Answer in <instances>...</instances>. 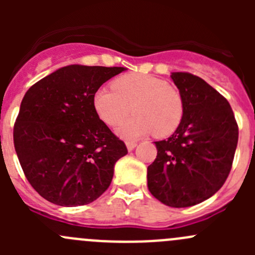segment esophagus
Returning a JSON list of instances; mask_svg holds the SVG:
<instances>
[{
	"label": "esophagus",
	"instance_id": "obj_1",
	"mask_svg": "<svg viewBox=\"0 0 255 255\" xmlns=\"http://www.w3.org/2000/svg\"><path fill=\"white\" fill-rule=\"evenodd\" d=\"M126 145H127L128 150L132 151L133 149H134L135 146H137V143H135V142H127V143H126Z\"/></svg>",
	"mask_w": 255,
	"mask_h": 255
}]
</instances>
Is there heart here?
Listing matches in <instances>:
<instances>
[{
  "mask_svg": "<svg viewBox=\"0 0 255 255\" xmlns=\"http://www.w3.org/2000/svg\"><path fill=\"white\" fill-rule=\"evenodd\" d=\"M113 89L101 87L94 95V109L106 125L118 126L117 134L125 139H138L155 132L158 137L170 135L184 116V104L179 92L158 78L143 74H128L116 79Z\"/></svg>",
  "mask_w": 255,
  "mask_h": 255,
  "instance_id": "obj_1",
  "label": "heart"
}]
</instances>
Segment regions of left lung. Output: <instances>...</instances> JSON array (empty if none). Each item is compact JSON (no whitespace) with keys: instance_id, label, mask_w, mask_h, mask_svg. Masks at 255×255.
<instances>
[{"instance_id":"left-lung-1","label":"left lung","mask_w":255,"mask_h":255,"mask_svg":"<svg viewBox=\"0 0 255 255\" xmlns=\"http://www.w3.org/2000/svg\"><path fill=\"white\" fill-rule=\"evenodd\" d=\"M184 116L168 139L155 143L158 155L148 166V189L170 207H189L210 199L232 168L238 126L227 100L199 76L171 73Z\"/></svg>"}]
</instances>
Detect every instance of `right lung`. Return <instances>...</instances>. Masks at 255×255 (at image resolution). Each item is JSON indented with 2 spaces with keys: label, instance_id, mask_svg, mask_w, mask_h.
<instances>
[{
  "label": "right lung",
  "instance_id": "add662e5",
  "mask_svg": "<svg viewBox=\"0 0 255 255\" xmlns=\"http://www.w3.org/2000/svg\"><path fill=\"white\" fill-rule=\"evenodd\" d=\"M126 68L63 66L35 82L14 123V149L33 189L51 204L87 205L110 186L127 148L100 120L94 95Z\"/></svg>",
  "mask_w": 255,
  "mask_h": 255
}]
</instances>
